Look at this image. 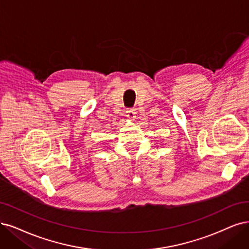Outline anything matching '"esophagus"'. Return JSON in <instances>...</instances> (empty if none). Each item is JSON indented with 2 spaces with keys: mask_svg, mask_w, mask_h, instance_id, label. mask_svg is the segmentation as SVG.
<instances>
[{
  "mask_svg": "<svg viewBox=\"0 0 249 249\" xmlns=\"http://www.w3.org/2000/svg\"><path fill=\"white\" fill-rule=\"evenodd\" d=\"M135 109L134 108H128L126 109V116L129 119H133L135 117Z\"/></svg>",
  "mask_w": 249,
  "mask_h": 249,
  "instance_id": "1",
  "label": "esophagus"
}]
</instances>
